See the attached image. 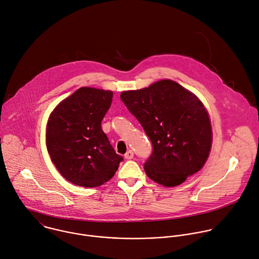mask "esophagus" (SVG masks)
I'll return each mask as SVG.
<instances>
[{
    "label": "esophagus",
    "instance_id": "34e87169",
    "mask_svg": "<svg viewBox=\"0 0 259 259\" xmlns=\"http://www.w3.org/2000/svg\"><path fill=\"white\" fill-rule=\"evenodd\" d=\"M125 159H127V160H130V159H133V157H134V154H133V152L130 150V151H128L126 154H125Z\"/></svg>",
    "mask_w": 259,
    "mask_h": 259
}]
</instances>
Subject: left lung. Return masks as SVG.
<instances>
[{
	"mask_svg": "<svg viewBox=\"0 0 259 259\" xmlns=\"http://www.w3.org/2000/svg\"><path fill=\"white\" fill-rule=\"evenodd\" d=\"M121 99L153 144L144 171L164 187H175L198 172L211 149L212 132L202 102L174 81L124 91Z\"/></svg>",
	"mask_w": 259,
	"mask_h": 259,
	"instance_id": "left-lung-1",
	"label": "left lung"
}]
</instances>
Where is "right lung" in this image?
<instances>
[{
  "mask_svg": "<svg viewBox=\"0 0 259 259\" xmlns=\"http://www.w3.org/2000/svg\"><path fill=\"white\" fill-rule=\"evenodd\" d=\"M112 100V91L83 87L61 101L49 118V155L60 174L76 186H101L123 161L101 128Z\"/></svg>",
  "mask_w": 259,
  "mask_h": 259,
  "instance_id": "obj_1",
  "label": "right lung"
}]
</instances>
